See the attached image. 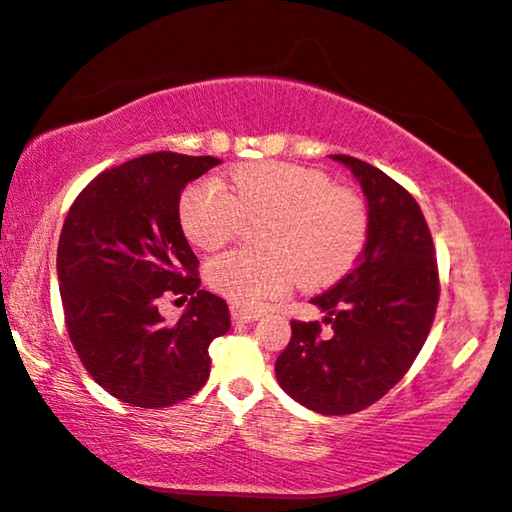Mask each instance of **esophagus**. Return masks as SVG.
I'll list each match as a JSON object with an SVG mask.
<instances>
[{"label":"esophagus","instance_id":"esophagus-1","mask_svg":"<svg viewBox=\"0 0 512 512\" xmlns=\"http://www.w3.org/2000/svg\"><path fill=\"white\" fill-rule=\"evenodd\" d=\"M258 317H261V312H258V310L231 306V321H233V324H251V321H256Z\"/></svg>","mask_w":512,"mask_h":512}]
</instances>
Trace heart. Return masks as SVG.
Segmentation results:
<instances>
[{"label":"heart","mask_w":512,"mask_h":512,"mask_svg":"<svg viewBox=\"0 0 512 512\" xmlns=\"http://www.w3.org/2000/svg\"><path fill=\"white\" fill-rule=\"evenodd\" d=\"M261 249H231L204 267L206 283L238 306H256L299 279L306 290L335 283L362 254L369 220L360 197L328 175L285 161L233 168L224 186L202 177L179 197L188 242L218 249L242 220H258Z\"/></svg>","instance_id":"heart-1"}]
</instances>
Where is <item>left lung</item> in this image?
Segmentation results:
<instances>
[{
  "mask_svg": "<svg viewBox=\"0 0 512 512\" xmlns=\"http://www.w3.org/2000/svg\"><path fill=\"white\" fill-rule=\"evenodd\" d=\"M351 170L369 206V231L355 267L312 299L319 321H292V339L276 360V380L299 405L344 416L380 400L414 364L438 306L432 233L418 202L380 168L330 155Z\"/></svg>",
  "mask_w": 512,
  "mask_h": 512,
  "instance_id": "left-lung-1",
  "label": "left lung"
}]
</instances>
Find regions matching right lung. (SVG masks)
Here are the masks:
<instances>
[{
	"label": "right lung",
	"instance_id": "right-lung-1",
	"mask_svg": "<svg viewBox=\"0 0 512 512\" xmlns=\"http://www.w3.org/2000/svg\"><path fill=\"white\" fill-rule=\"evenodd\" d=\"M218 157L152 152L103 170L76 197L58 242L69 339L87 373L132 407L161 409L209 380V344L231 326L220 297L200 290L197 256L179 224L188 182ZM192 297L177 325L164 296Z\"/></svg>",
	"mask_w": 512,
	"mask_h": 512
}]
</instances>
